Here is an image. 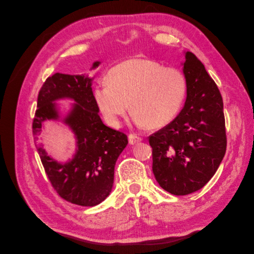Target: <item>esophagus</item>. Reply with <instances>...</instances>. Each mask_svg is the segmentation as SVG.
Returning a JSON list of instances; mask_svg holds the SVG:
<instances>
[{
  "label": "esophagus",
  "instance_id": "obj_1",
  "mask_svg": "<svg viewBox=\"0 0 254 254\" xmlns=\"http://www.w3.org/2000/svg\"><path fill=\"white\" fill-rule=\"evenodd\" d=\"M128 140H129V144H130V145H134V144H136V143L141 142L142 139H141V137H140L139 135H136V134H129Z\"/></svg>",
  "mask_w": 254,
  "mask_h": 254
}]
</instances>
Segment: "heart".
<instances>
[{
  "mask_svg": "<svg viewBox=\"0 0 254 254\" xmlns=\"http://www.w3.org/2000/svg\"><path fill=\"white\" fill-rule=\"evenodd\" d=\"M94 89V99L109 125L119 127L131 109L140 127L162 128L179 114L188 93L184 74L149 58H130L113 66Z\"/></svg>",
  "mask_w": 254,
  "mask_h": 254,
  "instance_id": "heart-1",
  "label": "heart"
}]
</instances>
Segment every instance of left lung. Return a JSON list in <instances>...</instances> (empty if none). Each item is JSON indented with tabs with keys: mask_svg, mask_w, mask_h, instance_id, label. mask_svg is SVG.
Returning <instances> with one entry per match:
<instances>
[{
	"mask_svg": "<svg viewBox=\"0 0 254 254\" xmlns=\"http://www.w3.org/2000/svg\"><path fill=\"white\" fill-rule=\"evenodd\" d=\"M188 93L171 124L149 136L152 172L173 195L202 189L216 173L227 147L224 104L216 83L193 53L183 52Z\"/></svg>",
	"mask_w": 254,
	"mask_h": 254,
	"instance_id": "left-lung-1",
	"label": "left lung"
}]
</instances>
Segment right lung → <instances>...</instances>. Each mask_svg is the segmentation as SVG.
<instances>
[{"instance_id":"obj_1","label":"right lung","mask_w":254,"mask_h":254,"mask_svg":"<svg viewBox=\"0 0 254 254\" xmlns=\"http://www.w3.org/2000/svg\"><path fill=\"white\" fill-rule=\"evenodd\" d=\"M99 64L101 61H95L91 70ZM92 80L88 74L51 76L38 95L33 122L36 135L48 121L64 123L73 132L76 149L65 162L52 158L40 144L37 149L53 188L66 201L82 206L97 205L110 195L115 162L128 144L126 134L106 126L99 117ZM61 99L74 102L65 115L56 103Z\"/></svg>"}]
</instances>
